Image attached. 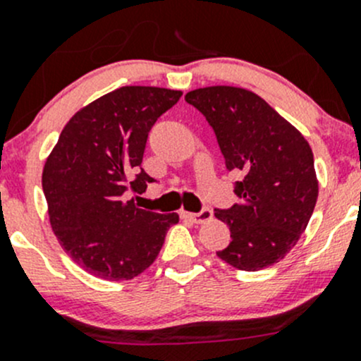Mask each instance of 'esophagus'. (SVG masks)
<instances>
[{"label":"esophagus","mask_w":361,"mask_h":361,"mask_svg":"<svg viewBox=\"0 0 361 361\" xmlns=\"http://www.w3.org/2000/svg\"><path fill=\"white\" fill-rule=\"evenodd\" d=\"M181 218H187V220H192L194 224H204V221H209L213 218V211L209 207H202L199 213H187V211H181Z\"/></svg>","instance_id":"obj_1"}]
</instances>
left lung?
<instances>
[{
    "instance_id": "8db88e82",
    "label": "left lung",
    "mask_w": 361,
    "mask_h": 361,
    "mask_svg": "<svg viewBox=\"0 0 361 361\" xmlns=\"http://www.w3.org/2000/svg\"><path fill=\"white\" fill-rule=\"evenodd\" d=\"M213 127L241 201L214 216L231 231L218 257L239 271H260L286 257L314 211L318 180L305 137L260 96L239 87H204L185 96Z\"/></svg>"
}]
</instances>
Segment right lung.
<instances>
[{"mask_svg": "<svg viewBox=\"0 0 361 361\" xmlns=\"http://www.w3.org/2000/svg\"><path fill=\"white\" fill-rule=\"evenodd\" d=\"M180 97V90L160 87H120L75 113L47 159L42 185L52 231L92 276L136 278L180 220L129 199L155 181L141 167L148 133Z\"/></svg>", "mask_w": 361, "mask_h": 361, "instance_id": "add662e5", "label": "right lung"}]
</instances>
